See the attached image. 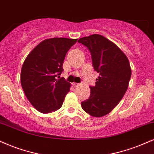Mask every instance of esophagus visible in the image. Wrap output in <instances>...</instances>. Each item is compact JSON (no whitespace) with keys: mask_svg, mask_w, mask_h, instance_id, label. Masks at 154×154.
Segmentation results:
<instances>
[{"mask_svg":"<svg viewBox=\"0 0 154 154\" xmlns=\"http://www.w3.org/2000/svg\"><path fill=\"white\" fill-rule=\"evenodd\" d=\"M72 85H73L74 87H75V88H76V87H77L79 85V84H77V83H75V82H74V83H72Z\"/></svg>","mask_w":154,"mask_h":154,"instance_id":"1","label":"esophagus"}]
</instances>
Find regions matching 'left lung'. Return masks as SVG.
Instances as JSON below:
<instances>
[{
	"label": "left lung",
	"mask_w": 154,
	"mask_h": 154,
	"mask_svg": "<svg viewBox=\"0 0 154 154\" xmlns=\"http://www.w3.org/2000/svg\"><path fill=\"white\" fill-rule=\"evenodd\" d=\"M91 53L92 66L99 73L91 93L81 106L93 117H103L117 106L128 87L131 68L128 59L113 42L100 34L79 38Z\"/></svg>",
	"instance_id": "1"
}]
</instances>
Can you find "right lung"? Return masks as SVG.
Returning a JSON list of instances; mask_svg holds the SVG:
<instances>
[{
	"label": "right lung",
	"mask_w": 154,
	"mask_h": 154,
	"mask_svg": "<svg viewBox=\"0 0 154 154\" xmlns=\"http://www.w3.org/2000/svg\"><path fill=\"white\" fill-rule=\"evenodd\" d=\"M77 39L51 38L44 40L29 54L21 72L22 88L31 104L38 112L59 110L71 85L60 77L63 62Z\"/></svg>",
	"instance_id": "add662e5"
}]
</instances>
